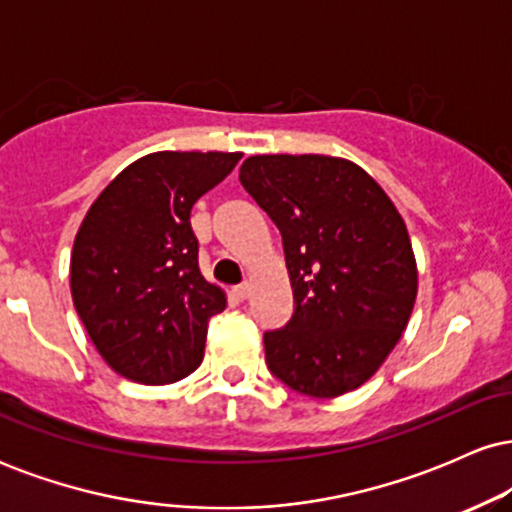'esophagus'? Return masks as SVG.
<instances>
[{"instance_id":"1","label":"esophagus","mask_w":512,"mask_h":512,"mask_svg":"<svg viewBox=\"0 0 512 512\" xmlns=\"http://www.w3.org/2000/svg\"><path fill=\"white\" fill-rule=\"evenodd\" d=\"M231 293H233V298H236V301H245V298H248V293H250V286L248 284H240Z\"/></svg>"}]
</instances>
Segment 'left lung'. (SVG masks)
<instances>
[{"mask_svg":"<svg viewBox=\"0 0 512 512\" xmlns=\"http://www.w3.org/2000/svg\"><path fill=\"white\" fill-rule=\"evenodd\" d=\"M240 182L281 231L293 289L291 320L264 334L269 370L308 397L356 390L402 339L419 293L402 214L339 156H250Z\"/></svg>","mask_w":512,"mask_h":512,"instance_id":"left-lung-1","label":"left lung"}]
</instances>
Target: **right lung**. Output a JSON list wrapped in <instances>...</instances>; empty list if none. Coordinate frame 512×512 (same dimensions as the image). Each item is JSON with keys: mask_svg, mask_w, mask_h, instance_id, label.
I'll use <instances>...</instances> for the list:
<instances>
[{"mask_svg": "<svg viewBox=\"0 0 512 512\" xmlns=\"http://www.w3.org/2000/svg\"><path fill=\"white\" fill-rule=\"evenodd\" d=\"M238 151H156L117 173L76 231L69 286L88 337L122 378L168 385L204 356L226 291L199 272L190 211Z\"/></svg>", "mask_w": 512, "mask_h": 512, "instance_id": "obj_1", "label": "right lung"}]
</instances>
